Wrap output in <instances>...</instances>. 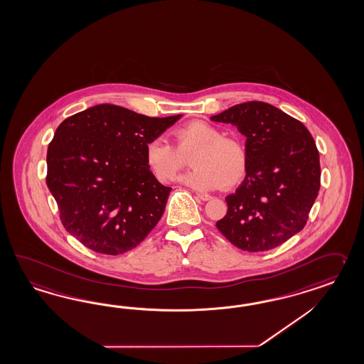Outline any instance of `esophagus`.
Masks as SVG:
<instances>
[{"mask_svg":"<svg viewBox=\"0 0 364 364\" xmlns=\"http://www.w3.org/2000/svg\"><path fill=\"white\" fill-rule=\"evenodd\" d=\"M197 198H200L201 201H209L212 198V196L206 195V193H197Z\"/></svg>","mask_w":364,"mask_h":364,"instance_id":"1","label":"esophagus"}]
</instances>
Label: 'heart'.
I'll return each instance as SVG.
<instances>
[{
    "instance_id": "obj_1",
    "label": "heart",
    "mask_w": 364,
    "mask_h": 364,
    "mask_svg": "<svg viewBox=\"0 0 364 364\" xmlns=\"http://www.w3.org/2000/svg\"><path fill=\"white\" fill-rule=\"evenodd\" d=\"M175 147L163 138L146 144L144 163L160 183H168L184 167V158L192 151L193 171L180 178L186 186L197 191L232 188L246 175L247 150L240 139L222 136V132L205 121H193L176 129Z\"/></svg>"
}]
</instances>
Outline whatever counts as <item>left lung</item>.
Masks as SVG:
<instances>
[{
  "mask_svg": "<svg viewBox=\"0 0 364 364\" xmlns=\"http://www.w3.org/2000/svg\"><path fill=\"white\" fill-rule=\"evenodd\" d=\"M214 122L235 124L246 139V178L225 200L215 223L234 246L250 252L277 247L304 229L318 196L319 154L309 130L262 101L229 107Z\"/></svg>",
  "mask_w": 364,
  "mask_h": 364,
  "instance_id": "obj_1",
  "label": "left lung"
}]
</instances>
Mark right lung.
Listing matches in <instances>:
<instances>
[{
  "mask_svg": "<svg viewBox=\"0 0 364 364\" xmlns=\"http://www.w3.org/2000/svg\"><path fill=\"white\" fill-rule=\"evenodd\" d=\"M180 117L102 104L59 124L47 150L46 183L63 226L85 247L124 254L156 226L171 188L147 168L144 150Z\"/></svg>",
  "mask_w": 364,
  "mask_h": 364,
  "instance_id": "add662e5",
  "label": "right lung"
}]
</instances>
